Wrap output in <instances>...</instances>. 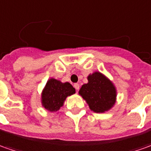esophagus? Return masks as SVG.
<instances>
[{"mask_svg": "<svg viewBox=\"0 0 151 151\" xmlns=\"http://www.w3.org/2000/svg\"><path fill=\"white\" fill-rule=\"evenodd\" d=\"M73 87H74V88H75L77 91H78V89H79V84L74 83L73 84Z\"/></svg>", "mask_w": 151, "mask_h": 151, "instance_id": "34e87169", "label": "esophagus"}]
</instances>
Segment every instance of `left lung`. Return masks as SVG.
Returning <instances> with one entry per match:
<instances>
[{"mask_svg":"<svg viewBox=\"0 0 151 151\" xmlns=\"http://www.w3.org/2000/svg\"><path fill=\"white\" fill-rule=\"evenodd\" d=\"M88 83L83 84L79 94L86 100L90 109L97 113L105 112L116 102V91L114 85L99 72L88 77Z\"/></svg>","mask_w":151,"mask_h":151,"instance_id":"8db88e82","label":"left lung"}]
</instances>
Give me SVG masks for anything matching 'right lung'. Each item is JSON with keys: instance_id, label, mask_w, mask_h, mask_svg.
Segmentation results:
<instances>
[{"instance_id": "add662e5", "label": "right lung", "mask_w": 151, "mask_h": 151, "mask_svg": "<svg viewBox=\"0 0 151 151\" xmlns=\"http://www.w3.org/2000/svg\"><path fill=\"white\" fill-rule=\"evenodd\" d=\"M75 93V88L69 83H61L50 78L42 93V105L50 111H58L68 96Z\"/></svg>"}]
</instances>
